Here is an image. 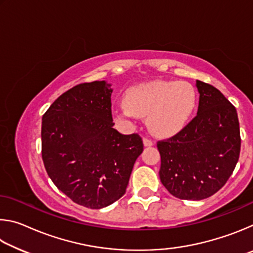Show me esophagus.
I'll return each instance as SVG.
<instances>
[{"mask_svg": "<svg viewBox=\"0 0 253 253\" xmlns=\"http://www.w3.org/2000/svg\"><path fill=\"white\" fill-rule=\"evenodd\" d=\"M143 142H144V146H146V147H149V146H153L154 145V142L152 139H149V138H144L143 139Z\"/></svg>", "mask_w": 253, "mask_h": 253, "instance_id": "1", "label": "esophagus"}]
</instances>
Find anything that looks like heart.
<instances>
[{
	"label": "heart",
	"instance_id": "obj_1",
	"mask_svg": "<svg viewBox=\"0 0 253 253\" xmlns=\"http://www.w3.org/2000/svg\"><path fill=\"white\" fill-rule=\"evenodd\" d=\"M196 106V91L186 81H148L132 85L126 91L125 102L115 113L121 118L147 117L153 132L170 134L181 128Z\"/></svg>",
	"mask_w": 253,
	"mask_h": 253
}]
</instances>
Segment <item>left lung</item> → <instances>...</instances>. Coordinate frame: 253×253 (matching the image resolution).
I'll return each instance as SVG.
<instances>
[{"label": "left lung", "mask_w": 253, "mask_h": 253, "mask_svg": "<svg viewBox=\"0 0 253 253\" xmlns=\"http://www.w3.org/2000/svg\"><path fill=\"white\" fill-rule=\"evenodd\" d=\"M196 117L170 138L157 143L160 178L170 194L200 201L216 193L237 165L241 138L238 114L213 85L196 80Z\"/></svg>", "instance_id": "8db88e82"}]
</instances>
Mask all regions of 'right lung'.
Masks as SVG:
<instances>
[{
	"label": "right lung",
	"mask_w": 253,
	"mask_h": 253,
	"mask_svg": "<svg viewBox=\"0 0 253 253\" xmlns=\"http://www.w3.org/2000/svg\"><path fill=\"white\" fill-rule=\"evenodd\" d=\"M111 92L105 80L78 84L42 117V160L49 177L74 202L96 210L125 194L143 152L138 135L113 128Z\"/></svg>",
	"instance_id": "add662e5"
}]
</instances>
